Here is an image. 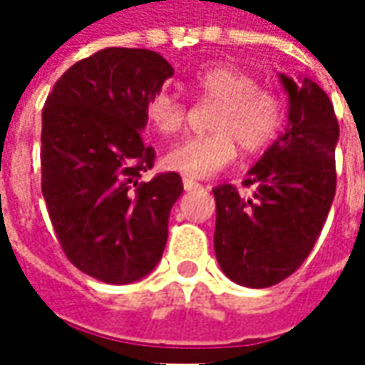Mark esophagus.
<instances>
[{"mask_svg":"<svg viewBox=\"0 0 365 365\" xmlns=\"http://www.w3.org/2000/svg\"><path fill=\"white\" fill-rule=\"evenodd\" d=\"M182 187H185V190L201 189V185H199L197 180H192V178H189V176H185V178H182Z\"/></svg>","mask_w":365,"mask_h":365,"instance_id":"esophagus-1","label":"esophagus"}]
</instances>
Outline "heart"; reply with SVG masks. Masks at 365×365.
Wrapping results in <instances>:
<instances>
[{"mask_svg":"<svg viewBox=\"0 0 365 365\" xmlns=\"http://www.w3.org/2000/svg\"><path fill=\"white\" fill-rule=\"evenodd\" d=\"M190 89L201 101H213L209 133L190 135L164 156V166L189 178L213 176L237 156L258 154L272 144L284 123L282 97L242 68L215 64L190 77ZM144 118L162 135H175L187 121V106L173 93L158 91L148 97Z\"/></svg>","mask_w":365,"mask_h":365,"instance_id":"1","label":"heart"}]
</instances>
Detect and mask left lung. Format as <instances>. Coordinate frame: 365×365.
Returning <instances> with one entry per match:
<instances>
[{
	"mask_svg": "<svg viewBox=\"0 0 365 365\" xmlns=\"http://www.w3.org/2000/svg\"><path fill=\"white\" fill-rule=\"evenodd\" d=\"M288 125L247 173L242 197L233 185L215 195V256L227 278L247 288L282 282L311 254L335 197L339 123L333 103L311 78L280 75Z\"/></svg>",
	"mask_w": 365,
	"mask_h": 365,
	"instance_id": "8db88e82",
	"label": "left lung"
}]
</instances>
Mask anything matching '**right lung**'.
<instances>
[{
	"mask_svg": "<svg viewBox=\"0 0 365 365\" xmlns=\"http://www.w3.org/2000/svg\"><path fill=\"white\" fill-rule=\"evenodd\" d=\"M175 68L146 48H103L75 63L42 109V195L58 244L81 272L130 284L160 262L182 178L140 182L156 152L144 106Z\"/></svg>",
	"mask_w": 365,
	"mask_h": 365,
	"instance_id": "right-lung-1",
	"label": "right lung"
}]
</instances>
